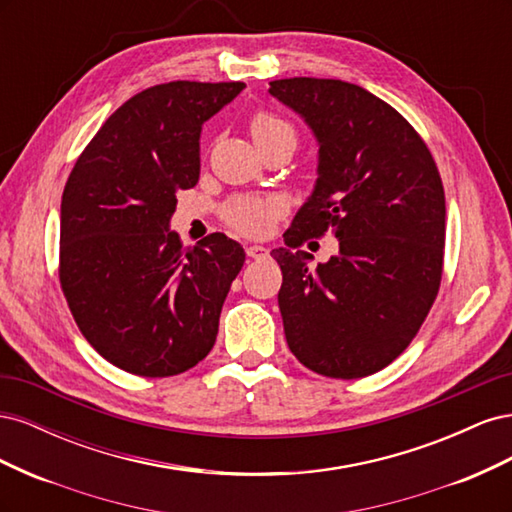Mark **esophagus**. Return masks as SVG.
I'll return each instance as SVG.
<instances>
[{
  "label": "esophagus",
  "mask_w": 512,
  "mask_h": 512,
  "mask_svg": "<svg viewBox=\"0 0 512 512\" xmlns=\"http://www.w3.org/2000/svg\"><path fill=\"white\" fill-rule=\"evenodd\" d=\"M245 252H247V256L254 258V260H262V258L269 256V250H267V247H262V245H250Z\"/></svg>",
  "instance_id": "esophagus-1"
}]
</instances>
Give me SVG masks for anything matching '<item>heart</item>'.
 Returning a JSON list of instances; mask_svg holds the SVG:
<instances>
[{"label": "heart", "instance_id": "heart-1", "mask_svg": "<svg viewBox=\"0 0 512 512\" xmlns=\"http://www.w3.org/2000/svg\"><path fill=\"white\" fill-rule=\"evenodd\" d=\"M250 130L254 141L271 136L273 132L290 130L282 119H277L269 113H258L250 121ZM282 203L277 198H241L228 209V222L245 235H262L269 224L282 213Z\"/></svg>", "mask_w": 512, "mask_h": 512}]
</instances>
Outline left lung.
<instances>
[{"label": "left lung", "mask_w": 512, "mask_h": 512, "mask_svg": "<svg viewBox=\"0 0 512 512\" xmlns=\"http://www.w3.org/2000/svg\"><path fill=\"white\" fill-rule=\"evenodd\" d=\"M269 94L318 143L314 190L273 250L286 342L316 374H376L408 348L442 280L446 205L423 138L393 106L335 79H280ZM331 229L340 252L308 269L303 240Z\"/></svg>", "instance_id": "left-lung-1"}]
</instances>
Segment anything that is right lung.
Returning <instances> with one entry per match:
<instances>
[{
	"label": "right lung",
	"instance_id": "add662e5",
	"mask_svg": "<svg viewBox=\"0 0 512 512\" xmlns=\"http://www.w3.org/2000/svg\"><path fill=\"white\" fill-rule=\"evenodd\" d=\"M245 83L149 87L106 119L61 196L59 280L87 342L115 367L166 378L203 361L245 252L222 232L183 250L177 192L200 177L203 123Z\"/></svg>",
	"mask_w": 512,
	"mask_h": 512
}]
</instances>
